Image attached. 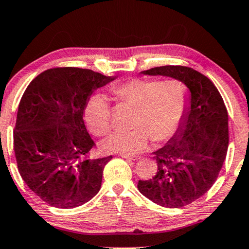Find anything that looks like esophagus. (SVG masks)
<instances>
[{
    "label": "esophagus",
    "mask_w": 249,
    "mask_h": 249,
    "mask_svg": "<svg viewBox=\"0 0 249 249\" xmlns=\"http://www.w3.org/2000/svg\"><path fill=\"white\" fill-rule=\"evenodd\" d=\"M122 158H127V159H131V160H137L140 159L139 156H133V155H127V154H120L119 155Z\"/></svg>",
    "instance_id": "34e87169"
}]
</instances>
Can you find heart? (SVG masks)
Wrapping results in <instances>:
<instances>
[{"label":"heart","mask_w":249,"mask_h":249,"mask_svg":"<svg viewBox=\"0 0 249 249\" xmlns=\"http://www.w3.org/2000/svg\"><path fill=\"white\" fill-rule=\"evenodd\" d=\"M121 101L137 107L133 128L116 132L105 142L110 151L136 154L149 141L162 143L175 136L181 124L187 106V88L180 81L133 79L112 88ZM88 127L95 136H105L110 130V107L103 95H94L85 110Z\"/></svg>","instance_id":"heart-1"}]
</instances>
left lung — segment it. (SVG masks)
<instances>
[{
	"mask_svg": "<svg viewBox=\"0 0 249 249\" xmlns=\"http://www.w3.org/2000/svg\"><path fill=\"white\" fill-rule=\"evenodd\" d=\"M140 73L174 78L190 91L177 132L154 152L155 177L138 182L140 193L155 204L183 207L207 193L223 167L229 140L226 106L215 85L191 68L163 66Z\"/></svg>",
	"mask_w": 249,
	"mask_h": 249,
	"instance_id": "left-lung-1",
	"label": "left lung"
}]
</instances>
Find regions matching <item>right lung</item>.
Instances as JSON below:
<instances>
[{"mask_svg":"<svg viewBox=\"0 0 249 249\" xmlns=\"http://www.w3.org/2000/svg\"><path fill=\"white\" fill-rule=\"evenodd\" d=\"M114 79L89 69L53 68L23 93L13 132L18 173L50 206L79 207L100 190L112 156L90 158L94 142L83 114L93 91Z\"/></svg>","mask_w":249,"mask_h":249,"instance_id":"right-lung-1","label":"right lung"}]
</instances>
